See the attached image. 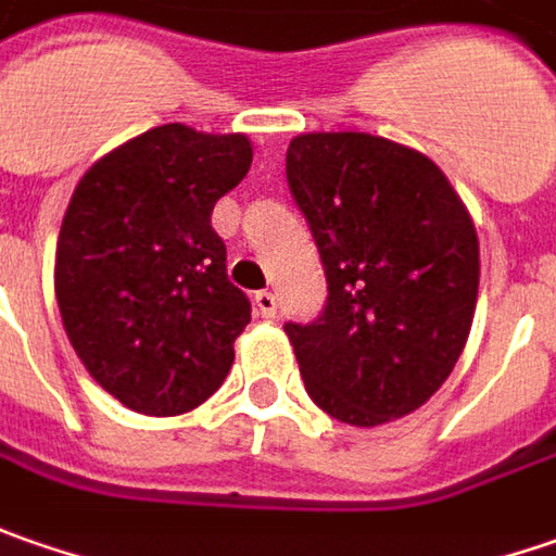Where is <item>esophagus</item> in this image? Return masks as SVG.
<instances>
[{"mask_svg":"<svg viewBox=\"0 0 556 556\" xmlns=\"http://www.w3.org/2000/svg\"><path fill=\"white\" fill-rule=\"evenodd\" d=\"M255 311L264 319H274L277 316V295L274 292H255Z\"/></svg>","mask_w":556,"mask_h":556,"instance_id":"1","label":"esophagus"}]
</instances>
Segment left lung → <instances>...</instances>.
<instances>
[{"mask_svg": "<svg viewBox=\"0 0 556 556\" xmlns=\"http://www.w3.org/2000/svg\"><path fill=\"white\" fill-rule=\"evenodd\" d=\"M329 298L286 323L316 406L375 428L425 406L465 351L480 242L465 202L425 153L366 131H311L286 150Z\"/></svg>", "mask_w": 556, "mask_h": 556, "instance_id": "obj_1", "label": "left lung"}]
</instances>
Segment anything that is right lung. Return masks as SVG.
<instances>
[{
  "mask_svg": "<svg viewBox=\"0 0 556 556\" xmlns=\"http://www.w3.org/2000/svg\"><path fill=\"white\" fill-rule=\"evenodd\" d=\"M249 165L245 135L168 123L110 150L73 190L54 295L88 375L128 409H197L233 366L252 304L227 279L212 208Z\"/></svg>",
  "mask_w": 556,
  "mask_h": 556,
  "instance_id": "1",
  "label": "right lung"
}]
</instances>
